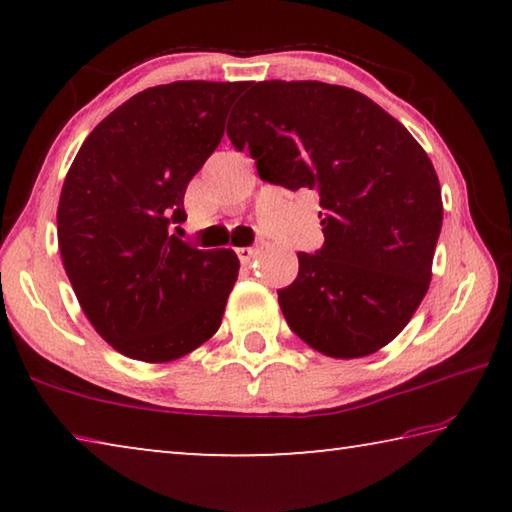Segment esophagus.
<instances>
[{
	"mask_svg": "<svg viewBox=\"0 0 512 512\" xmlns=\"http://www.w3.org/2000/svg\"><path fill=\"white\" fill-rule=\"evenodd\" d=\"M237 255L241 259V264H250L257 257V248H237Z\"/></svg>",
	"mask_w": 512,
	"mask_h": 512,
	"instance_id": "1",
	"label": "esophagus"
}]
</instances>
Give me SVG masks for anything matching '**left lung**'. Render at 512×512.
Returning <instances> with one entry per match:
<instances>
[{
	"label": "left lung",
	"instance_id": "1",
	"mask_svg": "<svg viewBox=\"0 0 512 512\" xmlns=\"http://www.w3.org/2000/svg\"><path fill=\"white\" fill-rule=\"evenodd\" d=\"M228 137L266 183L320 196L325 244L298 253V277L277 291L289 327L334 359L391 343L429 289L443 228L422 146L366 94L320 81L250 83Z\"/></svg>",
	"mask_w": 512,
	"mask_h": 512
}]
</instances>
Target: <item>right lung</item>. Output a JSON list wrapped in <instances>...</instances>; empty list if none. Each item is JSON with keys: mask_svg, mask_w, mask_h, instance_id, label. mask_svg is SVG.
<instances>
[{"mask_svg": "<svg viewBox=\"0 0 512 512\" xmlns=\"http://www.w3.org/2000/svg\"><path fill=\"white\" fill-rule=\"evenodd\" d=\"M246 83L176 81L121 103L88 135L58 201V248L85 316L137 361L167 363L212 339L239 275L235 250L171 235L185 189L219 146Z\"/></svg>", "mask_w": 512, "mask_h": 512, "instance_id": "right-lung-1", "label": "right lung"}]
</instances>
